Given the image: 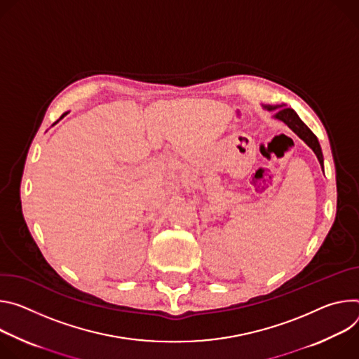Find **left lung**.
Returning a JSON list of instances; mask_svg holds the SVG:
<instances>
[{
    "label": "left lung",
    "instance_id": "obj_1",
    "mask_svg": "<svg viewBox=\"0 0 359 359\" xmlns=\"http://www.w3.org/2000/svg\"><path fill=\"white\" fill-rule=\"evenodd\" d=\"M264 108H266L268 111H275L273 118L280 119V121L287 124L315 152L318 161H320V164L324 168V156L321 145L318 142L315 134L301 121V118L297 115V112L292 108H283V105H264Z\"/></svg>",
    "mask_w": 359,
    "mask_h": 359
}]
</instances>
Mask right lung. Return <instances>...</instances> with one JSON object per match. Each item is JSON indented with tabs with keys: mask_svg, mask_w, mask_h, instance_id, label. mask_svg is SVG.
Masks as SVG:
<instances>
[{
	"mask_svg": "<svg viewBox=\"0 0 359 359\" xmlns=\"http://www.w3.org/2000/svg\"><path fill=\"white\" fill-rule=\"evenodd\" d=\"M67 114H68V112H65V114H62V115H61V118H62V116H65V115H67ZM61 118H60V119H61ZM57 123H58V121H57Z\"/></svg>",
	"mask_w": 359,
	"mask_h": 359,
	"instance_id": "add662e5",
	"label": "right lung"
}]
</instances>
